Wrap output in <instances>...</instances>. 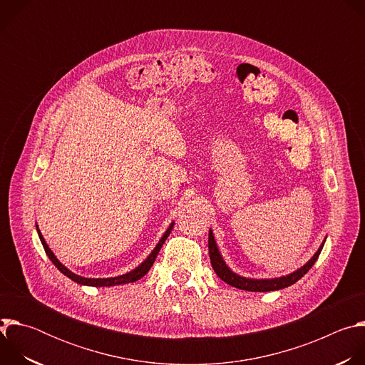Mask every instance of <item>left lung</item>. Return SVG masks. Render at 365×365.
Segmentation results:
<instances>
[{
    "mask_svg": "<svg viewBox=\"0 0 365 365\" xmlns=\"http://www.w3.org/2000/svg\"><path fill=\"white\" fill-rule=\"evenodd\" d=\"M207 248H210V258H211V264H212L214 272L218 274V277L221 280H224L230 286H234V287L241 289V290H248V292H273V290L289 287L293 283H296L297 280H300L312 269V266L315 264V262L318 259V257H319V254H321V251L324 248V242L319 247V250L317 251V254L312 257L302 269L296 270L294 273H292L289 276L279 277V279H270V280L245 279V277H241V276L232 273L227 267L225 262H224L220 251H218V247H217V242L214 240L212 231H210V238H207Z\"/></svg>",
    "mask_w": 365,
    "mask_h": 365,
    "instance_id": "left-lung-1",
    "label": "left lung"
}]
</instances>
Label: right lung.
Masks as SVG:
<instances>
[{"label":"right lung","mask_w":365,"mask_h":365,"mask_svg":"<svg viewBox=\"0 0 365 365\" xmlns=\"http://www.w3.org/2000/svg\"><path fill=\"white\" fill-rule=\"evenodd\" d=\"M173 225H175V222H172V225L168 228V231L165 232V235L162 237V240L159 241V244L155 245V248L151 251V254L144 259V263H141L137 269H134L133 272H130V273H127V274H123V276H118V277H110V279H86V277H81V276H78V274L72 273L71 270H68V269H66V267L59 262V259L55 257V254L51 252V250L47 247V244H46V241H44V238L41 237V234H40V231H38V228H37V232H38V237H40V241H41V244H43L44 251H46L47 257L50 258V262L53 263V264L59 269V272H61V273H63L66 277H69L71 280H73V282H76V283H79V284L93 286V287H102V286H106V287H107V286H115V284L133 283V282H137V280H140L141 277H144V276L148 273V270L151 269V266H153V263H154L155 257H158V254H159V251H160L162 245L165 244V241L168 240V237H169L170 231L173 230Z\"/></svg>","instance_id":"1"}]
</instances>
